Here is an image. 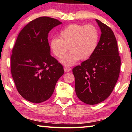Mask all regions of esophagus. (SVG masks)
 <instances>
[{
  "label": "esophagus",
  "instance_id": "esophagus-1",
  "mask_svg": "<svg viewBox=\"0 0 132 132\" xmlns=\"http://www.w3.org/2000/svg\"><path fill=\"white\" fill-rule=\"evenodd\" d=\"M70 70H71L70 68H69V67H64V71H65V72H68V71Z\"/></svg>",
  "mask_w": 132,
  "mask_h": 132
}]
</instances>
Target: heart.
Listing matches in <instances>:
<instances>
[{"instance_id": "1", "label": "heart", "mask_w": 132, "mask_h": 132, "mask_svg": "<svg viewBox=\"0 0 132 132\" xmlns=\"http://www.w3.org/2000/svg\"><path fill=\"white\" fill-rule=\"evenodd\" d=\"M99 33L93 24H73L66 27L60 33L59 38L50 42L53 54L61 58L69 50L70 52L62 58L61 62L66 66L75 64L79 60L84 61L92 55L97 48Z\"/></svg>"}]
</instances>
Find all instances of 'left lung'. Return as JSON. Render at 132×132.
I'll use <instances>...</instances> for the list:
<instances>
[{"label":"left lung","mask_w":132,"mask_h":132,"mask_svg":"<svg viewBox=\"0 0 132 132\" xmlns=\"http://www.w3.org/2000/svg\"><path fill=\"white\" fill-rule=\"evenodd\" d=\"M101 31L97 48L88 59L73 69L75 91L82 102L95 105L108 98L119 76L120 57L112 30L96 19Z\"/></svg>","instance_id":"obj_1"}]
</instances>
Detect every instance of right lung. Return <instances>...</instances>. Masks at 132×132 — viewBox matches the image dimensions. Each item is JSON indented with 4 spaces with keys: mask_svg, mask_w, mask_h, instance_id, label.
<instances>
[{
    "mask_svg": "<svg viewBox=\"0 0 132 132\" xmlns=\"http://www.w3.org/2000/svg\"><path fill=\"white\" fill-rule=\"evenodd\" d=\"M62 22L48 17L30 21L18 35L10 66L16 88L22 97L33 103L50 98L63 68L50 54L48 34Z\"/></svg>",
    "mask_w": 132,
    "mask_h": 132,
    "instance_id": "right-lung-1",
    "label": "right lung"
}]
</instances>
